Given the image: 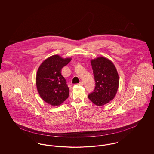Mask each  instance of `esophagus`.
<instances>
[{
    "mask_svg": "<svg viewBox=\"0 0 154 154\" xmlns=\"http://www.w3.org/2000/svg\"><path fill=\"white\" fill-rule=\"evenodd\" d=\"M78 85H84V83H83V82L81 81L80 82H79V83L78 84Z\"/></svg>",
    "mask_w": 154,
    "mask_h": 154,
    "instance_id": "1",
    "label": "esophagus"
}]
</instances>
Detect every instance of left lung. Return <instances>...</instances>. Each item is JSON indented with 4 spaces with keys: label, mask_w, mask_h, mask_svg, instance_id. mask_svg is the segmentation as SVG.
<instances>
[{
    "label": "left lung",
    "mask_w": 154,
    "mask_h": 154,
    "mask_svg": "<svg viewBox=\"0 0 154 154\" xmlns=\"http://www.w3.org/2000/svg\"><path fill=\"white\" fill-rule=\"evenodd\" d=\"M95 87L88 98L96 106H101L112 100L117 94L119 77L112 62L108 59L99 57L91 60Z\"/></svg>",
    "instance_id": "8db88e82"
}]
</instances>
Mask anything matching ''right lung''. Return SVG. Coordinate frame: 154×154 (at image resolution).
<instances>
[{"mask_svg": "<svg viewBox=\"0 0 154 154\" xmlns=\"http://www.w3.org/2000/svg\"><path fill=\"white\" fill-rule=\"evenodd\" d=\"M71 58H62L55 55L45 59L39 67L36 75V86L40 97L52 106H59L67 99L69 88L61 74L62 69Z\"/></svg>", "mask_w": 154, "mask_h": 154, "instance_id": "obj_1", "label": "right lung"}]
</instances>
